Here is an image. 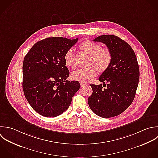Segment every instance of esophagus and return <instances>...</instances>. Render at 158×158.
Instances as JSON below:
<instances>
[{"label": "esophagus", "mask_w": 158, "mask_h": 158, "mask_svg": "<svg viewBox=\"0 0 158 158\" xmlns=\"http://www.w3.org/2000/svg\"><path fill=\"white\" fill-rule=\"evenodd\" d=\"M80 85H81V87H84V86H85L86 85H87V84H86V83H84V82H80Z\"/></svg>", "instance_id": "obj_1"}]
</instances>
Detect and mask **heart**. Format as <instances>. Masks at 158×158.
Returning a JSON list of instances; mask_svg holds the SVG:
<instances>
[{"label":"heart","mask_w":158,"mask_h":158,"mask_svg":"<svg viewBox=\"0 0 158 158\" xmlns=\"http://www.w3.org/2000/svg\"><path fill=\"white\" fill-rule=\"evenodd\" d=\"M79 50L81 53L89 56L87 66L89 67L73 71L71 74V78L73 81L87 82L97 75L98 71L100 73L105 72L111 64V50L108 47H101L98 43L85 40L79 45ZM64 60L67 67L71 69L76 67L75 56L72 50H68L65 53Z\"/></svg>","instance_id":"heart-1"}]
</instances>
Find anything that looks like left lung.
Listing matches in <instances>:
<instances>
[{"mask_svg":"<svg viewBox=\"0 0 158 158\" xmlns=\"http://www.w3.org/2000/svg\"><path fill=\"white\" fill-rule=\"evenodd\" d=\"M94 41L105 44L111 50L113 59L98 79L104 84H90L93 92L88 103L97 115L112 118L121 114L132 103L140 78L139 66L132 47L118 36L103 35Z\"/></svg>","mask_w":158,"mask_h":158,"instance_id":"8db88e82","label":"left lung"}]
</instances>
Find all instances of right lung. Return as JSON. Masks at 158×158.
I'll return each instance as SVG.
<instances>
[{
    "label": "right lung",
    "mask_w": 158,
    "mask_h": 158,
    "mask_svg": "<svg viewBox=\"0 0 158 158\" xmlns=\"http://www.w3.org/2000/svg\"><path fill=\"white\" fill-rule=\"evenodd\" d=\"M78 40L48 37L35 43L23 63V89L31 106L48 118L60 115L69 106L80 89L78 81L66 80L69 71L64 56Z\"/></svg>",
    "instance_id": "obj_1"
}]
</instances>
